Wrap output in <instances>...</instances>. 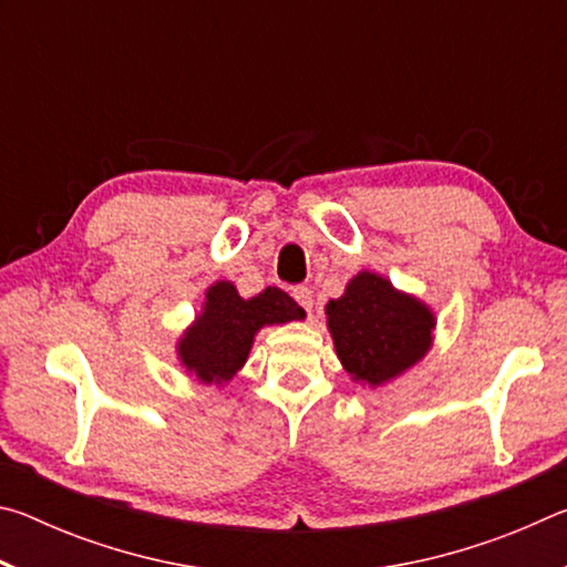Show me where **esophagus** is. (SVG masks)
Masks as SVG:
<instances>
[{
    "label": "esophagus",
    "mask_w": 567,
    "mask_h": 567,
    "mask_svg": "<svg viewBox=\"0 0 567 567\" xmlns=\"http://www.w3.org/2000/svg\"><path fill=\"white\" fill-rule=\"evenodd\" d=\"M292 297H295L297 305H300L307 315L312 312V307H315V297H312V290H310V287H295V290H292Z\"/></svg>",
    "instance_id": "esophagus-1"
}]
</instances>
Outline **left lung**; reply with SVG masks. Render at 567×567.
<instances>
[{
  "label": "left lung",
  "instance_id": "left-lung-1",
  "mask_svg": "<svg viewBox=\"0 0 567 567\" xmlns=\"http://www.w3.org/2000/svg\"><path fill=\"white\" fill-rule=\"evenodd\" d=\"M324 310L344 370L372 388L402 375L433 344L430 307L375 272L354 275L344 295Z\"/></svg>",
  "mask_w": 567,
  "mask_h": 567
}]
</instances>
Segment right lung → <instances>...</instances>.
<instances>
[{
  "label": "right lung",
  "instance_id": "add662e5",
  "mask_svg": "<svg viewBox=\"0 0 567 567\" xmlns=\"http://www.w3.org/2000/svg\"><path fill=\"white\" fill-rule=\"evenodd\" d=\"M302 318V307L280 287H267L245 300L233 282H215L205 295L203 312L177 344L179 360L199 382L223 385L245 364L257 330Z\"/></svg>",
  "mask_w": 567,
  "mask_h": 567
}]
</instances>
